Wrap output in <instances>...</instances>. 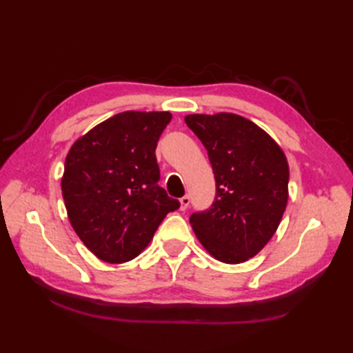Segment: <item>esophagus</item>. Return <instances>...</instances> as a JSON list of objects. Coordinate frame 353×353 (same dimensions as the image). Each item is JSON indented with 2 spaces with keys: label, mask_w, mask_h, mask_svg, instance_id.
Wrapping results in <instances>:
<instances>
[{
  "label": "esophagus",
  "mask_w": 353,
  "mask_h": 353,
  "mask_svg": "<svg viewBox=\"0 0 353 353\" xmlns=\"http://www.w3.org/2000/svg\"><path fill=\"white\" fill-rule=\"evenodd\" d=\"M190 203H191L190 196H183L181 199V209H182V211H186V209H188V206H190Z\"/></svg>",
  "instance_id": "1"
}]
</instances>
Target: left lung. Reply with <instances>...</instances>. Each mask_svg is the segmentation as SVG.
<instances>
[{
  "mask_svg": "<svg viewBox=\"0 0 353 353\" xmlns=\"http://www.w3.org/2000/svg\"><path fill=\"white\" fill-rule=\"evenodd\" d=\"M185 123L208 150L216 186L212 206L190 223L215 259L239 264L264 249L279 226L288 201L287 157L239 115H186Z\"/></svg>",
  "mask_w": 353,
  "mask_h": 353,
  "instance_id": "obj_1",
  "label": "left lung"
}]
</instances>
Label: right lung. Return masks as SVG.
Segmentation results:
<instances>
[{"instance_id": "obj_1", "label": "right lung", "mask_w": 353, "mask_h": 353, "mask_svg": "<svg viewBox=\"0 0 353 353\" xmlns=\"http://www.w3.org/2000/svg\"><path fill=\"white\" fill-rule=\"evenodd\" d=\"M170 112L117 114L74 142L62 196L71 226L97 258L121 264L145 249L181 201L159 185L154 150Z\"/></svg>"}]
</instances>
